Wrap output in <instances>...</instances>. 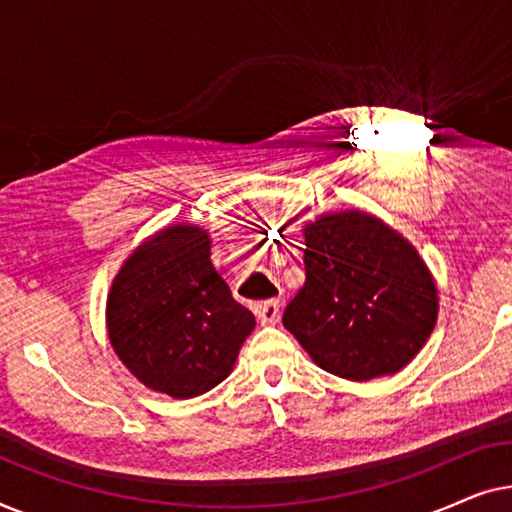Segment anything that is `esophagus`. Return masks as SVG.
Wrapping results in <instances>:
<instances>
[{
  "label": "esophagus",
  "mask_w": 512,
  "mask_h": 512,
  "mask_svg": "<svg viewBox=\"0 0 512 512\" xmlns=\"http://www.w3.org/2000/svg\"><path fill=\"white\" fill-rule=\"evenodd\" d=\"M256 317L261 324H277L279 321V303L277 300H265V303L256 305Z\"/></svg>",
  "instance_id": "1"
}]
</instances>
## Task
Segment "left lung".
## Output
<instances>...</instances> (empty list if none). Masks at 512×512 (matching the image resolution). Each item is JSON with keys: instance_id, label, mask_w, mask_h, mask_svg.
<instances>
[{"instance_id": "left-lung-1", "label": "left lung", "mask_w": 512, "mask_h": 512, "mask_svg": "<svg viewBox=\"0 0 512 512\" xmlns=\"http://www.w3.org/2000/svg\"><path fill=\"white\" fill-rule=\"evenodd\" d=\"M303 261L305 284L282 321L317 366L363 382L415 359L436 326L438 291L396 230L366 212L319 216Z\"/></svg>"}]
</instances>
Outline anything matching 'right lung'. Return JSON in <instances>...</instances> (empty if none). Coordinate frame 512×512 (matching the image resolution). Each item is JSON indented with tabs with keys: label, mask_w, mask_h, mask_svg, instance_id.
Masks as SVG:
<instances>
[{
	"label": "right lung",
	"mask_w": 512,
	"mask_h": 512,
	"mask_svg": "<svg viewBox=\"0 0 512 512\" xmlns=\"http://www.w3.org/2000/svg\"><path fill=\"white\" fill-rule=\"evenodd\" d=\"M109 340L137 380L193 398L226 380L256 321L209 261V237L170 226L146 240L111 284Z\"/></svg>",
	"instance_id": "add662e5"
}]
</instances>
